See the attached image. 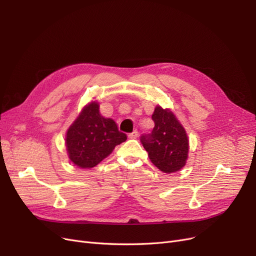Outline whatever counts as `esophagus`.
<instances>
[{
	"label": "esophagus",
	"instance_id": "obj_1",
	"mask_svg": "<svg viewBox=\"0 0 256 256\" xmlns=\"http://www.w3.org/2000/svg\"><path fill=\"white\" fill-rule=\"evenodd\" d=\"M138 132L137 130H134L132 132H130V134H128V138L130 139H136L138 137Z\"/></svg>",
	"mask_w": 256,
	"mask_h": 256
}]
</instances>
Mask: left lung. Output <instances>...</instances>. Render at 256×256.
I'll use <instances>...</instances> for the list:
<instances>
[{
    "instance_id": "left-lung-1",
    "label": "left lung",
    "mask_w": 256,
    "mask_h": 256,
    "mask_svg": "<svg viewBox=\"0 0 256 256\" xmlns=\"http://www.w3.org/2000/svg\"><path fill=\"white\" fill-rule=\"evenodd\" d=\"M152 132L141 137L152 163L166 174L182 170L188 159L190 140L183 126L170 108H154Z\"/></svg>"
}]
</instances>
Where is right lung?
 Wrapping results in <instances>:
<instances>
[{
	"label": "right lung",
	"mask_w": 256,
	"mask_h": 256,
	"mask_svg": "<svg viewBox=\"0 0 256 256\" xmlns=\"http://www.w3.org/2000/svg\"><path fill=\"white\" fill-rule=\"evenodd\" d=\"M126 138L113 119L100 114L99 104L94 100L82 108L66 130L64 142L71 162L86 170L100 163Z\"/></svg>",
	"instance_id": "obj_1"
}]
</instances>
